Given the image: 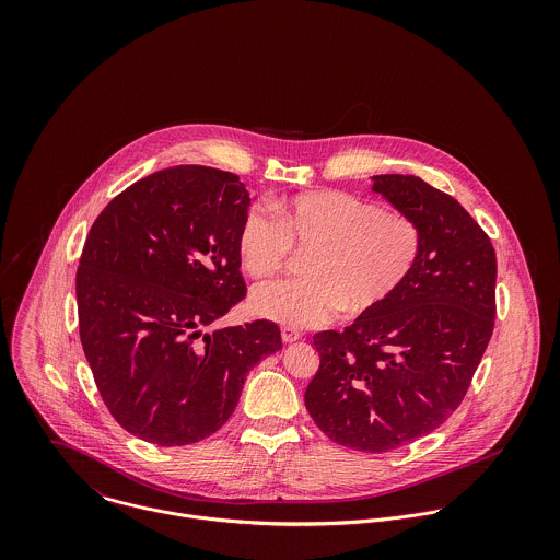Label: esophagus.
Masks as SVG:
<instances>
[{
	"mask_svg": "<svg viewBox=\"0 0 560 560\" xmlns=\"http://www.w3.org/2000/svg\"><path fill=\"white\" fill-rule=\"evenodd\" d=\"M300 338H302V331H300V329H293V327H289V325L282 327V340H284V342H295V340H300Z\"/></svg>",
	"mask_w": 560,
	"mask_h": 560,
	"instance_id": "34e87169",
	"label": "esophagus"
}]
</instances>
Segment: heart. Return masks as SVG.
<instances>
[{
  "label": "heart",
  "mask_w": 560,
  "mask_h": 560,
  "mask_svg": "<svg viewBox=\"0 0 560 560\" xmlns=\"http://www.w3.org/2000/svg\"><path fill=\"white\" fill-rule=\"evenodd\" d=\"M276 220L249 209L241 220L237 254L252 278L284 269L293 247L311 249L308 278L269 282L254 289L249 311L289 327H313L334 319L364 317L386 306L413 273L422 233L399 209L338 189L273 200Z\"/></svg>",
  "instance_id": "1"
}]
</instances>
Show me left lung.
Instances as JSON below:
<instances>
[{
	"instance_id": "1",
	"label": "left lung",
	"mask_w": 560,
	"mask_h": 560,
	"mask_svg": "<svg viewBox=\"0 0 560 560\" xmlns=\"http://www.w3.org/2000/svg\"><path fill=\"white\" fill-rule=\"evenodd\" d=\"M373 191L422 233L399 293L342 331L315 334L306 409L340 446L388 453L429 435L462 405L495 319V252L472 215L418 176L377 174Z\"/></svg>"
}]
</instances>
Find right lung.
<instances>
[{"label":"right lung","instance_id":"1","mask_svg":"<svg viewBox=\"0 0 560 560\" xmlns=\"http://www.w3.org/2000/svg\"><path fill=\"white\" fill-rule=\"evenodd\" d=\"M247 207L237 174L176 165L118 194L88 233L75 280L83 353L109 413L144 442L213 435L249 369L282 349L271 320L205 331L245 298Z\"/></svg>","mask_w":560,"mask_h":560}]
</instances>
